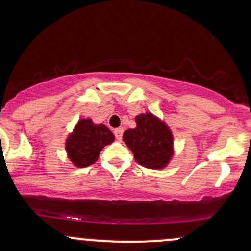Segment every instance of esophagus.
Wrapping results in <instances>:
<instances>
[{"label":"esophagus","instance_id":"34e87169","mask_svg":"<svg viewBox=\"0 0 251 251\" xmlns=\"http://www.w3.org/2000/svg\"><path fill=\"white\" fill-rule=\"evenodd\" d=\"M123 133H124L123 128H115L114 130V136L118 140H120L121 138H123Z\"/></svg>","mask_w":251,"mask_h":251}]
</instances>
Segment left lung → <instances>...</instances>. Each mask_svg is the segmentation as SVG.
<instances>
[{
  "label": "left lung",
  "instance_id": "left-lung-1",
  "mask_svg": "<svg viewBox=\"0 0 251 251\" xmlns=\"http://www.w3.org/2000/svg\"><path fill=\"white\" fill-rule=\"evenodd\" d=\"M137 127L125 131L123 139L134 159L145 168L162 169L173 157V134L169 127L151 113L136 117Z\"/></svg>",
  "mask_w": 251,
  "mask_h": 251
}]
</instances>
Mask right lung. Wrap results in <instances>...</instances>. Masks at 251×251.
<instances>
[{"label":"right lung","mask_w":251,"mask_h":251,"mask_svg":"<svg viewBox=\"0 0 251 251\" xmlns=\"http://www.w3.org/2000/svg\"><path fill=\"white\" fill-rule=\"evenodd\" d=\"M114 140V134L103 124L95 125L92 119L77 123L73 133L65 143L68 157L78 168L94 164L100 151Z\"/></svg>","instance_id":"1"}]
</instances>
